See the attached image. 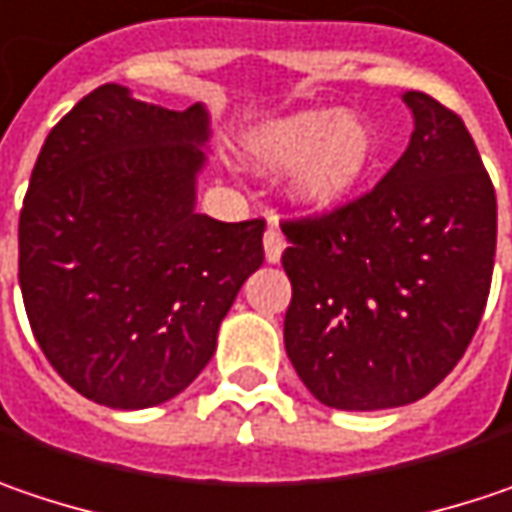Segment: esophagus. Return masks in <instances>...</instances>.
<instances>
[{"instance_id": "obj_1", "label": "esophagus", "mask_w": 512, "mask_h": 512, "mask_svg": "<svg viewBox=\"0 0 512 512\" xmlns=\"http://www.w3.org/2000/svg\"><path fill=\"white\" fill-rule=\"evenodd\" d=\"M284 234H281V228L278 226H269L266 228V234H263V249H266V260L269 263H278L281 255H284Z\"/></svg>"}]
</instances>
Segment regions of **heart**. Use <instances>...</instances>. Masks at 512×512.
Returning a JSON list of instances; mask_svg holds the SVG:
<instances>
[{"label": "heart", "instance_id": "1", "mask_svg": "<svg viewBox=\"0 0 512 512\" xmlns=\"http://www.w3.org/2000/svg\"><path fill=\"white\" fill-rule=\"evenodd\" d=\"M255 156L269 167L298 165L295 194L310 208L342 202L368 173L376 156L374 130L339 109L298 112L272 124L255 141Z\"/></svg>", "mask_w": 512, "mask_h": 512}]
</instances>
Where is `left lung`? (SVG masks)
<instances>
[{
  "label": "left lung",
  "instance_id": "left-lung-1",
  "mask_svg": "<svg viewBox=\"0 0 512 512\" xmlns=\"http://www.w3.org/2000/svg\"><path fill=\"white\" fill-rule=\"evenodd\" d=\"M414 133L368 194L284 220V345L318 403L426 397L472 342L496 257V188L461 115L406 92Z\"/></svg>",
  "mask_w": 512,
  "mask_h": 512
}]
</instances>
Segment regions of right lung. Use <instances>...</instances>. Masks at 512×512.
<instances>
[{"label": "right lung", "instance_id": "right-lung-1", "mask_svg": "<svg viewBox=\"0 0 512 512\" xmlns=\"http://www.w3.org/2000/svg\"><path fill=\"white\" fill-rule=\"evenodd\" d=\"M208 112L104 83L48 133L19 211V286L34 339L77 394L150 408L194 382L263 220L196 214Z\"/></svg>", "mask_w": 512, "mask_h": 512}]
</instances>
